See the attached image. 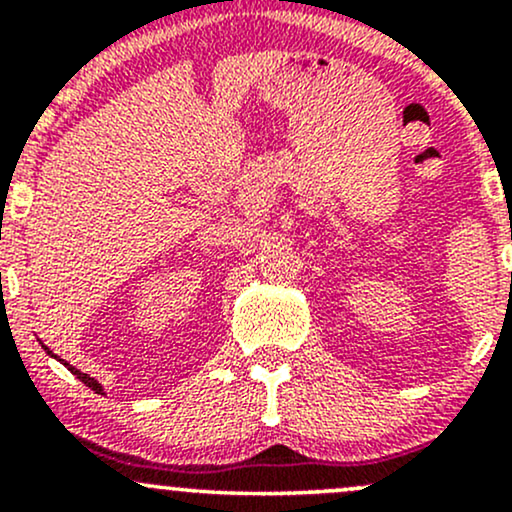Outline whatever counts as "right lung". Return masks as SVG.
Listing matches in <instances>:
<instances>
[{
  "instance_id": "obj_1",
  "label": "right lung",
  "mask_w": 512,
  "mask_h": 512,
  "mask_svg": "<svg viewBox=\"0 0 512 512\" xmlns=\"http://www.w3.org/2000/svg\"><path fill=\"white\" fill-rule=\"evenodd\" d=\"M45 349H48V346H45ZM48 354H52V351H48ZM60 361H62V358H60ZM64 366H67L69 370H72V373L76 375V378H79V380H81V383H84V385H88V387H91V390H93V392H98V395H103V387H101V385H98V383H96V380H93V378H88V375H86V373H81V370H76L74 366H69V363H64Z\"/></svg>"
}]
</instances>
